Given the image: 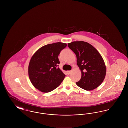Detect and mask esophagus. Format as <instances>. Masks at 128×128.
<instances>
[{
  "label": "esophagus",
  "instance_id": "1",
  "mask_svg": "<svg viewBox=\"0 0 128 128\" xmlns=\"http://www.w3.org/2000/svg\"><path fill=\"white\" fill-rule=\"evenodd\" d=\"M71 70H69V71H67V74H68V75H69L70 73H71Z\"/></svg>",
  "mask_w": 128,
  "mask_h": 128
}]
</instances>
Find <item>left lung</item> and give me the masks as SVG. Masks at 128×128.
<instances>
[{
    "instance_id": "8db88e82",
    "label": "left lung",
    "mask_w": 128,
    "mask_h": 128,
    "mask_svg": "<svg viewBox=\"0 0 128 128\" xmlns=\"http://www.w3.org/2000/svg\"><path fill=\"white\" fill-rule=\"evenodd\" d=\"M77 57V64L82 77L76 84L86 91L98 87L103 82L106 67L99 52L91 44L84 41H74L68 44Z\"/></svg>"
}]
</instances>
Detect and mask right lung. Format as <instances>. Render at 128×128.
Instances as JSON below:
<instances>
[{
  "instance_id": "right-lung-1",
  "label": "right lung",
  "mask_w": 128,
  "mask_h": 128,
  "mask_svg": "<svg viewBox=\"0 0 128 128\" xmlns=\"http://www.w3.org/2000/svg\"><path fill=\"white\" fill-rule=\"evenodd\" d=\"M66 43L58 42L45 45L37 50L30 58L28 74L34 86L43 92L54 90L61 84L65 75L58 68V56Z\"/></svg>"
}]
</instances>
